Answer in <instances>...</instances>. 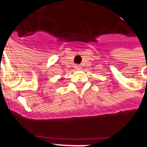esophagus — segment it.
I'll return each mask as SVG.
<instances>
[{
    "label": "esophagus",
    "mask_w": 147,
    "mask_h": 147,
    "mask_svg": "<svg viewBox=\"0 0 147 147\" xmlns=\"http://www.w3.org/2000/svg\"><path fill=\"white\" fill-rule=\"evenodd\" d=\"M75 69L80 70V65H75Z\"/></svg>",
    "instance_id": "34e87169"
}]
</instances>
